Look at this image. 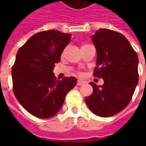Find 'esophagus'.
Masks as SVG:
<instances>
[{"label": "esophagus", "instance_id": "esophagus-1", "mask_svg": "<svg viewBox=\"0 0 146 146\" xmlns=\"http://www.w3.org/2000/svg\"><path fill=\"white\" fill-rule=\"evenodd\" d=\"M84 84V82L83 81V80H78V82H77V85H79V86L83 85Z\"/></svg>", "mask_w": 146, "mask_h": 146}]
</instances>
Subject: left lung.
<instances>
[{
    "mask_svg": "<svg viewBox=\"0 0 146 146\" xmlns=\"http://www.w3.org/2000/svg\"><path fill=\"white\" fill-rule=\"evenodd\" d=\"M97 50L94 76L102 78L98 86L90 82L93 92L85 102L94 115L110 117L119 113L132 99L138 84L137 53L123 34L99 29L91 37Z\"/></svg>",
    "mask_w": 146,
    "mask_h": 146,
    "instance_id": "8db88e82",
    "label": "left lung"
}]
</instances>
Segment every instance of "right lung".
I'll return each mask as SVG.
<instances>
[{
  "label": "right lung",
  "instance_id": "1",
  "mask_svg": "<svg viewBox=\"0 0 146 146\" xmlns=\"http://www.w3.org/2000/svg\"><path fill=\"white\" fill-rule=\"evenodd\" d=\"M71 34L56 30L33 35L19 49L12 67L13 90L18 102L30 114L40 119L55 115L66 95L75 87V77L56 80L53 70L59 62Z\"/></svg>",
  "mask_w": 146,
  "mask_h": 146
}]
</instances>
